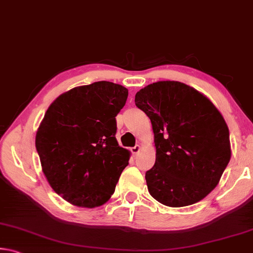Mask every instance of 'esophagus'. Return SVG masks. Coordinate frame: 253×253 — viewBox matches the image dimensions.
Instances as JSON below:
<instances>
[{
    "instance_id": "esophagus-1",
    "label": "esophagus",
    "mask_w": 253,
    "mask_h": 253,
    "mask_svg": "<svg viewBox=\"0 0 253 253\" xmlns=\"http://www.w3.org/2000/svg\"><path fill=\"white\" fill-rule=\"evenodd\" d=\"M140 149H142V147H140V145H136L135 147H131L130 148V152L132 153V155H137V154H138L139 152H140Z\"/></svg>"
}]
</instances>
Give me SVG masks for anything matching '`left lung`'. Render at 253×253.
<instances>
[{
  "mask_svg": "<svg viewBox=\"0 0 253 253\" xmlns=\"http://www.w3.org/2000/svg\"><path fill=\"white\" fill-rule=\"evenodd\" d=\"M135 104L152 122L155 165L145 178L149 194L170 208L203 200L215 188L231 158L229 128L203 93L179 81L140 89Z\"/></svg>",
  "mask_w": 253,
  "mask_h": 253,
  "instance_id": "1",
  "label": "left lung"
}]
</instances>
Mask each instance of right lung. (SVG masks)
<instances>
[{
	"label": "right lung",
	"instance_id": "1",
	"mask_svg": "<svg viewBox=\"0 0 253 253\" xmlns=\"http://www.w3.org/2000/svg\"><path fill=\"white\" fill-rule=\"evenodd\" d=\"M128 90L98 81L63 92L38 128L36 147L52 190L80 208L105 204L114 194L130 152L116 139V116Z\"/></svg>",
	"mask_w": 253,
	"mask_h": 253
}]
</instances>
